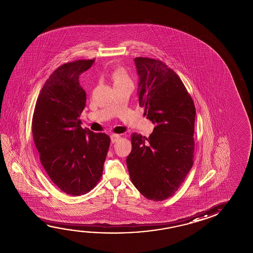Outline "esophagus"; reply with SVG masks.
Segmentation results:
<instances>
[{"instance_id": "1", "label": "esophagus", "mask_w": 253, "mask_h": 253, "mask_svg": "<svg viewBox=\"0 0 253 253\" xmlns=\"http://www.w3.org/2000/svg\"><path fill=\"white\" fill-rule=\"evenodd\" d=\"M120 137H121L119 135H116V134L112 135V136H111V142H112V144L116 143V141L118 140Z\"/></svg>"}]
</instances>
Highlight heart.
<instances>
[{
  "label": "heart",
  "mask_w": 253,
  "mask_h": 253,
  "mask_svg": "<svg viewBox=\"0 0 253 253\" xmlns=\"http://www.w3.org/2000/svg\"><path fill=\"white\" fill-rule=\"evenodd\" d=\"M112 79L115 85L129 82L128 74L124 68L116 69L112 73Z\"/></svg>",
  "instance_id": "b5f03b06"
}]
</instances>
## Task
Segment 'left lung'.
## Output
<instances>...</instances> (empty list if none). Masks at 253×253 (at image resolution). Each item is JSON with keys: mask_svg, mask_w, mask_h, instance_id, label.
<instances>
[{"mask_svg": "<svg viewBox=\"0 0 253 253\" xmlns=\"http://www.w3.org/2000/svg\"><path fill=\"white\" fill-rule=\"evenodd\" d=\"M134 61L139 106L155 127L149 137L133 133L126 163L141 194L162 201L178 190L193 165L196 109L178 75L166 63L147 57Z\"/></svg>", "mask_w": 253, "mask_h": 253, "instance_id": "left-lung-1", "label": "left lung"}]
</instances>
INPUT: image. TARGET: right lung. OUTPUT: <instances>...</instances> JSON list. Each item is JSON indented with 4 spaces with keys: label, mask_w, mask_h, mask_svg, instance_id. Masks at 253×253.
<instances>
[{
    "label": "right lung",
    "mask_w": 253,
    "mask_h": 253,
    "mask_svg": "<svg viewBox=\"0 0 253 253\" xmlns=\"http://www.w3.org/2000/svg\"><path fill=\"white\" fill-rule=\"evenodd\" d=\"M94 59L58 67L42 87L34 108L32 131L40 161L52 182L71 196L86 194L100 182L110 137L81 127L86 93L79 76Z\"/></svg>",
    "instance_id": "obj_1"
}]
</instances>
